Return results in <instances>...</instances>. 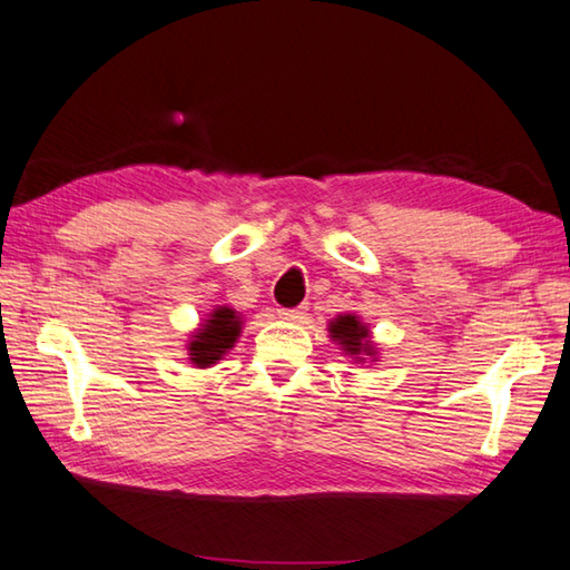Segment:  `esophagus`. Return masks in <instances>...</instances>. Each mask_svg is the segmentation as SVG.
<instances>
[{"label": "esophagus", "mask_w": 570, "mask_h": 570, "mask_svg": "<svg viewBox=\"0 0 570 570\" xmlns=\"http://www.w3.org/2000/svg\"><path fill=\"white\" fill-rule=\"evenodd\" d=\"M278 318H284V321H302L304 318V314H306V308L304 306H298V308H278Z\"/></svg>", "instance_id": "34e87169"}]
</instances>
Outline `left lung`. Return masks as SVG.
<instances>
[{
    "label": "left lung",
    "instance_id": "1",
    "mask_svg": "<svg viewBox=\"0 0 570 570\" xmlns=\"http://www.w3.org/2000/svg\"><path fill=\"white\" fill-rule=\"evenodd\" d=\"M328 336L354 364H366V358L379 361V351L371 338L368 326L356 314H338L328 321Z\"/></svg>",
    "mask_w": 570,
    "mask_h": 570
}]
</instances>
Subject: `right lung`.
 I'll return each mask as SVG.
<instances>
[{"mask_svg":"<svg viewBox=\"0 0 570 570\" xmlns=\"http://www.w3.org/2000/svg\"><path fill=\"white\" fill-rule=\"evenodd\" d=\"M244 318L232 306H216L186 341V356L194 368H212L229 354L242 336Z\"/></svg>","mask_w":570,"mask_h":570,"instance_id":"1","label":"right lung"}]
</instances>
